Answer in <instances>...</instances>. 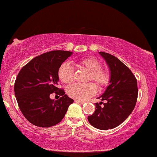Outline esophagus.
<instances>
[{
    "label": "esophagus",
    "instance_id": "1",
    "mask_svg": "<svg viewBox=\"0 0 157 157\" xmlns=\"http://www.w3.org/2000/svg\"><path fill=\"white\" fill-rule=\"evenodd\" d=\"M75 102L76 103H77V104H84V101H80V100H75Z\"/></svg>",
    "mask_w": 157,
    "mask_h": 157
}]
</instances>
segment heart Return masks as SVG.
Returning <instances> with one entry per match:
<instances>
[{"label":"heart","mask_w":157,"mask_h":157,"mask_svg":"<svg viewBox=\"0 0 157 157\" xmlns=\"http://www.w3.org/2000/svg\"><path fill=\"white\" fill-rule=\"evenodd\" d=\"M78 65L89 71L88 80H93L98 89H102L109 84L110 73L107 68H101V63L94 57H86L78 62ZM59 80L64 83H71L75 80V71L72 65L68 63H64L58 71ZM68 94L76 100L84 101L94 95L97 92V87L93 82L76 83L70 86L67 89Z\"/></svg>","instance_id":"b5f03b06"}]
</instances>
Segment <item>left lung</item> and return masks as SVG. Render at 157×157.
Instances as JSON below:
<instances>
[{
  "instance_id": "left-lung-1",
  "label": "left lung",
  "mask_w": 157,
  "mask_h": 157,
  "mask_svg": "<svg viewBox=\"0 0 157 157\" xmlns=\"http://www.w3.org/2000/svg\"><path fill=\"white\" fill-rule=\"evenodd\" d=\"M99 53L109 66V85L98 98L106 102L95 103V111L88 116V121L95 128L106 130L118 127L131 114L137 101V80L130 68L118 58L108 53Z\"/></svg>"
}]
</instances>
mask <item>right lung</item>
Masks as SVG:
<instances>
[{"label": "right lung", "instance_id": "right-lung-1", "mask_svg": "<svg viewBox=\"0 0 157 157\" xmlns=\"http://www.w3.org/2000/svg\"><path fill=\"white\" fill-rule=\"evenodd\" d=\"M72 54L65 51H53L33 58L21 69L14 85L15 95L21 112L33 125L50 127L59 123L74 100L57 87L58 71ZM54 92L62 97L49 98Z\"/></svg>", "mask_w": 157, "mask_h": 157}]
</instances>
